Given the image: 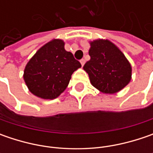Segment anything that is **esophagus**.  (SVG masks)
<instances>
[{
    "instance_id": "esophagus-1",
    "label": "esophagus",
    "mask_w": 153,
    "mask_h": 153,
    "mask_svg": "<svg viewBox=\"0 0 153 153\" xmlns=\"http://www.w3.org/2000/svg\"><path fill=\"white\" fill-rule=\"evenodd\" d=\"M80 63H81L82 66H83V65H84V64H85V59H81V60H80Z\"/></svg>"
}]
</instances>
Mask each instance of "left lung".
Wrapping results in <instances>:
<instances>
[{"instance_id":"left-lung-1","label":"left lung","mask_w":153,"mask_h":153,"mask_svg":"<svg viewBox=\"0 0 153 153\" xmlns=\"http://www.w3.org/2000/svg\"><path fill=\"white\" fill-rule=\"evenodd\" d=\"M90 60L83 70L91 84L103 94L121 91L130 82L132 67L123 52L111 41L98 39L90 42Z\"/></svg>"}]
</instances>
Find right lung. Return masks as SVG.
<instances>
[{"instance_id":"obj_1","label":"right lung","mask_w":153,"mask_h":153,"mask_svg":"<svg viewBox=\"0 0 153 153\" xmlns=\"http://www.w3.org/2000/svg\"><path fill=\"white\" fill-rule=\"evenodd\" d=\"M82 66L71 52L65 49L61 39H53L43 45L25 68L24 80L34 95L53 100L65 90L71 75Z\"/></svg>"}]
</instances>
